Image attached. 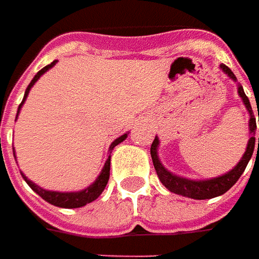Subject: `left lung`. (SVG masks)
I'll return each mask as SVG.
<instances>
[{"label":"left lung","mask_w":259,"mask_h":259,"mask_svg":"<svg viewBox=\"0 0 259 259\" xmlns=\"http://www.w3.org/2000/svg\"><path fill=\"white\" fill-rule=\"evenodd\" d=\"M221 69L224 70L226 75L229 76L231 79L236 80V76L234 75V72L228 67V66L221 65ZM238 94L242 98L244 105L246 106L248 112H249V133H251V138L248 141V147H246V151L242 155L241 161L235 165L231 171H228L224 176H219V177H214L210 180H189V179H184L180 176H176L171 171H168L167 168H164V165L161 164V161L158 160V155H157V147H158V138L155 137L153 144H151V158H153V164H154L155 171L157 176L160 179V182L164 184L165 187L176 194H182L186 197H190V199H197V200H204V199H212L216 196H221V194L226 193L232 186H234L238 179L242 176L245 171L246 165L249 163L252 153H254V148L258 145L259 151V138L255 140V131H256V121H255L254 112H252V106L249 104V99L248 96L245 95L242 86H238ZM258 118H259V109H258ZM256 151V153H258Z\"/></svg>","instance_id":"obj_1"}]
</instances>
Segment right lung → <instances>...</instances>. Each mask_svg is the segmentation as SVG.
<instances>
[{
    "instance_id": "add662e5",
    "label": "right lung",
    "mask_w": 259,
    "mask_h": 259,
    "mask_svg": "<svg viewBox=\"0 0 259 259\" xmlns=\"http://www.w3.org/2000/svg\"><path fill=\"white\" fill-rule=\"evenodd\" d=\"M56 62H57V60H55V62H52L50 65H47L46 67H43V69H41L40 72H37V75L33 77V80L30 82V85L27 86V89H25L23 102L20 104V106H18V111H17V116H18V114H20V109H21L23 104L25 102V98L28 96V92H30L31 86L34 85L35 82L40 79V76L43 75V73H46L49 69H52V67L56 65ZM125 138H126V134L121 135L119 138H116L114 143L111 144L109 150H112L115 145H118L119 143H122ZM14 157H15V151H14ZM109 168H111V157L106 160L104 168H102L101 174L98 176V179H96V180H95L94 183L91 184L89 187H86V189L80 190V192H69V193H60V192H50V190H45V189L38 187L35 183H33L31 180H28L23 173H21V176H23V179L27 182V184H28V186H30V187H31V189H33L35 193L38 194L41 199H45L46 202L55 204V206H59V207L75 209V207H82V206H85V204L94 202V200H96V199L101 196V193L104 192L105 187H106V184H108V180H109Z\"/></svg>"
}]
</instances>
